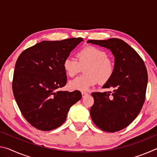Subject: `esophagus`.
I'll list each match as a JSON object with an SVG mask.
<instances>
[{
  "instance_id": "1",
  "label": "esophagus",
  "mask_w": 157,
  "mask_h": 157,
  "mask_svg": "<svg viewBox=\"0 0 157 157\" xmlns=\"http://www.w3.org/2000/svg\"><path fill=\"white\" fill-rule=\"evenodd\" d=\"M89 94H88V93H86V92H82V98H84V97H86V95H88Z\"/></svg>"
}]
</instances>
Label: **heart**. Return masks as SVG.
I'll list each match as a JSON object with an SVG mask.
<instances>
[{"instance_id": "1", "label": "heart", "mask_w": 157, "mask_h": 157, "mask_svg": "<svg viewBox=\"0 0 157 157\" xmlns=\"http://www.w3.org/2000/svg\"><path fill=\"white\" fill-rule=\"evenodd\" d=\"M78 62L71 57H66L63 62V68L68 76L73 77L80 70V66L86 65L83 75L77 77L68 82L72 90L85 91L98 83L105 84L112 77L114 63L105 50L99 48L87 46L77 54Z\"/></svg>"}]
</instances>
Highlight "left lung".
Listing matches in <instances>:
<instances>
[{
  "label": "left lung",
  "mask_w": 157,
  "mask_h": 157,
  "mask_svg": "<svg viewBox=\"0 0 157 157\" xmlns=\"http://www.w3.org/2000/svg\"><path fill=\"white\" fill-rule=\"evenodd\" d=\"M87 43L106 48L115 58L114 73L102 86L113 91L92 93L91 119L103 131H120L134 121L145 102L147 84L145 63L134 49L120 39L89 40Z\"/></svg>",
  "instance_id": "obj_1"
}]
</instances>
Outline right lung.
<instances>
[{
  "label": "right lung",
  "instance_id": "1",
  "mask_svg": "<svg viewBox=\"0 0 157 157\" xmlns=\"http://www.w3.org/2000/svg\"><path fill=\"white\" fill-rule=\"evenodd\" d=\"M81 41V37L43 41L18 57L13 94L23 116L35 128L50 131L62 125L70 108L82 98L77 90H59L67 82L63 61Z\"/></svg>",
  "mask_w": 157,
  "mask_h": 157
}]
</instances>
